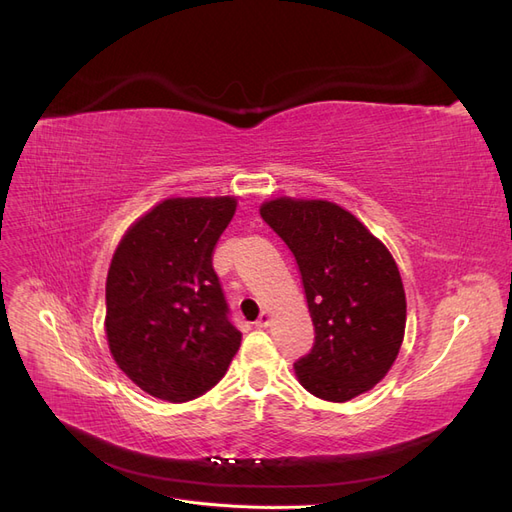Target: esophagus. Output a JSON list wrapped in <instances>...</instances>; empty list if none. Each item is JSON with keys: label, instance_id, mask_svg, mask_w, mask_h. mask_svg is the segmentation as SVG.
Wrapping results in <instances>:
<instances>
[{"label": "esophagus", "instance_id": "1", "mask_svg": "<svg viewBox=\"0 0 512 512\" xmlns=\"http://www.w3.org/2000/svg\"><path fill=\"white\" fill-rule=\"evenodd\" d=\"M269 322H271L269 312H260V316H258V320L254 324H256L258 329H265V327H269Z\"/></svg>", "mask_w": 512, "mask_h": 512}]
</instances>
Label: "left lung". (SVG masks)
Returning <instances> with one entry per match:
<instances>
[{
    "label": "left lung",
    "instance_id": "1",
    "mask_svg": "<svg viewBox=\"0 0 512 512\" xmlns=\"http://www.w3.org/2000/svg\"><path fill=\"white\" fill-rule=\"evenodd\" d=\"M260 215L301 273L314 346L294 363L303 389L348 401L376 386L395 363L406 331V292L391 252L329 200L275 198Z\"/></svg>",
    "mask_w": 512,
    "mask_h": 512
}]
</instances>
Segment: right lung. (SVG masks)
Wrapping results in <instances>:
<instances>
[{"mask_svg": "<svg viewBox=\"0 0 512 512\" xmlns=\"http://www.w3.org/2000/svg\"><path fill=\"white\" fill-rule=\"evenodd\" d=\"M237 198H168L123 235L106 277V339L153 397L188 401L218 384L241 346L213 271Z\"/></svg>", "mask_w": 512, "mask_h": 512, "instance_id": "1", "label": "right lung"}]
</instances>
